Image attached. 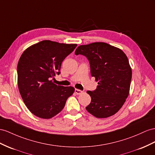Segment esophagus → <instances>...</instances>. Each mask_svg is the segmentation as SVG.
Here are the masks:
<instances>
[{"instance_id": "esophagus-1", "label": "esophagus", "mask_w": 155, "mask_h": 155, "mask_svg": "<svg viewBox=\"0 0 155 155\" xmlns=\"http://www.w3.org/2000/svg\"><path fill=\"white\" fill-rule=\"evenodd\" d=\"M74 92H75V94H77V95H80V94H82L83 93L82 91L78 90V89H75Z\"/></svg>"}]
</instances>
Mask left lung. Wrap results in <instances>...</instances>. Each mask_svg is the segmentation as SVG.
Instances as JSON below:
<instances>
[{"label":"left lung","instance_id":"8db88e82","mask_svg":"<svg viewBox=\"0 0 155 155\" xmlns=\"http://www.w3.org/2000/svg\"><path fill=\"white\" fill-rule=\"evenodd\" d=\"M74 54L88 58L91 75L98 82L96 90L87 91L91 97L87 111L100 118L114 115L130 93L132 68L126 55L118 48L101 42L79 46Z\"/></svg>","mask_w":155,"mask_h":155}]
</instances>
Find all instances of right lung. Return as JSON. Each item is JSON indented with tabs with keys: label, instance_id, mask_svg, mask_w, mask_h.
Instances as JSON below:
<instances>
[{
	"label": "right lung",
	"instance_id": "right-lung-1",
	"mask_svg": "<svg viewBox=\"0 0 155 155\" xmlns=\"http://www.w3.org/2000/svg\"><path fill=\"white\" fill-rule=\"evenodd\" d=\"M45 40L29 46L19 59L18 86L26 107L37 117L49 119L65 107L74 88L54 84L62 61L77 47Z\"/></svg>",
	"mask_w": 155,
	"mask_h": 155
}]
</instances>
